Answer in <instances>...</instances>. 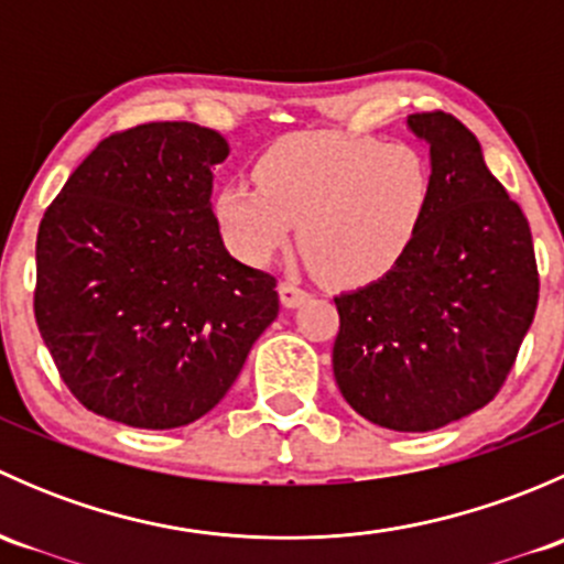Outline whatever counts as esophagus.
I'll list each match as a JSON object with an SVG mask.
<instances>
[{
  "label": "esophagus",
  "instance_id": "34e87169",
  "mask_svg": "<svg viewBox=\"0 0 564 564\" xmlns=\"http://www.w3.org/2000/svg\"><path fill=\"white\" fill-rule=\"evenodd\" d=\"M278 294H281V303L286 305V308H297L300 303L308 300V289H303L300 283H292V281H283L281 286H278Z\"/></svg>",
  "mask_w": 564,
  "mask_h": 564
}]
</instances>
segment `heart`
I'll use <instances>...</instances> for the list:
<instances>
[{"mask_svg":"<svg viewBox=\"0 0 564 564\" xmlns=\"http://www.w3.org/2000/svg\"><path fill=\"white\" fill-rule=\"evenodd\" d=\"M256 182L237 176L215 196L224 240L248 264H267L300 224L305 261L340 286L390 275L431 209V166L401 141L308 130L256 158Z\"/></svg>","mask_w":564,"mask_h":564,"instance_id":"1","label":"heart"}]
</instances>
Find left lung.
Segmentation results:
<instances>
[{
	"label": "left lung",
	"instance_id": "1",
	"mask_svg": "<svg viewBox=\"0 0 564 564\" xmlns=\"http://www.w3.org/2000/svg\"><path fill=\"white\" fill-rule=\"evenodd\" d=\"M431 152V209L401 264L335 297L333 373L357 414L403 434L486 406L538 308L532 231L453 113H409Z\"/></svg>",
	"mask_w": 564,
	"mask_h": 564
}]
</instances>
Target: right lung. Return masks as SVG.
I'll list each match as a JSON object with an SVG mask.
<instances>
[{
    "label": "right lung",
    "instance_id": "right-lung-1",
    "mask_svg": "<svg viewBox=\"0 0 564 564\" xmlns=\"http://www.w3.org/2000/svg\"><path fill=\"white\" fill-rule=\"evenodd\" d=\"M229 144L193 122L100 141L37 231V329L100 417L180 429L207 414L275 322V278L220 240L213 169Z\"/></svg>",
    "mask_w": 564,
    "mask_h": 564
}]
</instances>
